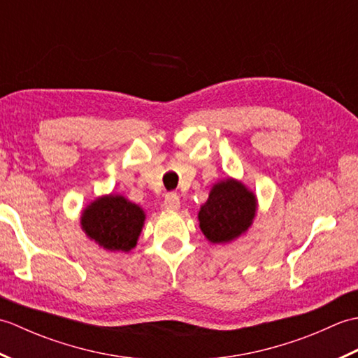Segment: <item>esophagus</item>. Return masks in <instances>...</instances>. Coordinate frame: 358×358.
Instances as JSON below:
<instances>
[{
    "instance_id": "esophagus-1",
    "label": "esophagus",
    "mask_w": 358,
    "mask_h": 358,
    "mask_svg": "<svg viewBox=\"0 0 358 358\" xmlns=\"http://www.w3.org/2000/svg\"><path fill=\"white\" fill-rule=\"evenodd\" d=\"M164 208L169 210H177L180 208V196L177 194H167L164 199Z\"/></svg>"
}]
</instances>
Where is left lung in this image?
<instances>
[{
  "label": "left lung",
  "instance_id": "left-lung-1",
  "mask_svg": "<svg viewBox=\"0 0 358 358\" xmlns=\"http://www.w3.org/2000/svg\"><path fill=\"white\" fill-rule=\"evenodd\" d=\"M257 199L238 180L227 178L212 186L199 212L200 229L210 243H231L254 222Z\"/></svg>",
  "mask_w": 358,
  "mask_h": 358
}]
</instances>
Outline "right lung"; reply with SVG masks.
I'll use <instances>...</instances> for the list:
<instances>
[{
	"instance_id": "right-lung-1",
	"label": "right lung",
	"mask_w": 358,
	"mask_h": 358,
	"mask_svg": "<svg viewBox=\"0 0 358 358\" xmlns=\"http://www.w3.org/2000/svg\"><path fill=\"white\" fill-rule=\"evenodd\" d=\"M144 210L123 195H103L83 210L81 227L90 240L106 250H129L136 246L143 229Z\"/></svg>"
}]
</instances>
